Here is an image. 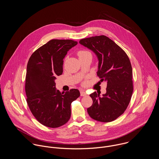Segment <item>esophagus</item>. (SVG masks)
Returning a JSON list of instances; mask_svg holds the SVG:
<instances>
[{"mask_svg":"<svg viewBox=\"0 0 159 159\" xmlns=\"http://www.w3.org/2000/svg\"><path fill=\"white\" fill-rule=\"evenodd\" d=\"M80 93H81V95L84 97V96H86L87 95V93H86V92L84 91H80Z\"/></svg>","mask_w":159,"mask_h":159,"instance_id":"obj_1","label":"esophagus"}]
</instances>
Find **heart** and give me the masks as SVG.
<instances>
[{
	"label": "heart",
	"instance_id": "obj_1",
	"mask_svg": "<svg viewBox=\"0 0 159 159\" xmlns=\"http://www.w3.org/2000/svg\"><path fill=\"white\" fill-rule=\"evenodd\" d=\"M88 54H91V53L89 51H85V50H81V51H78V56L79 58L83 57H84V56H87ZM85 84L86 83H84V84Z\"/></svg>",
	"mask_w": 159,
	"mask_h": 159
}]
</instances>
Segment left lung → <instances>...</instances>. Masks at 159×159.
<instances>
[{
    "mask_svg": "<svg viewBox=\"0 0 159 159\" xmlns=\"http://www.w3.org/2000/svg\"><path fill=\"white\" fill-rule=\"evenodd\" d=\"M80 43L92 50L98 60L97 76L107 83V92L90 95L93 103L87 111L97 121H113L124 113L132 95V68L125 52L105 35L83 39Z\"/></svg>",
    "mask_w": 159,
    "mask_h": 159,
    "instance_id": "obj_1",
    "label": "left lung"
}]
</instances>
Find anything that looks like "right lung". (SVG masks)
I'll use <instances>...</instances> for the list:
<instances>
[{
    "label": "right lung",
    "mask_w": 159,
    "mask_h": 159,
    "mask_svg": "<svg viewBox=\"0 0 159 159\" xmlns=\"http://www.w3.org/2000/svg\"><path fill=\"white\" fill-rule=\"evenodd\" d=\"M77 44L71 40H51L37 49L28 61L27 103L36 119L46 127L57 128L66 124L71 116V102L80 96L76 89L61 93L55 83L56 76L62 74L63 59Z\"/></svg>",
    "instance_id": "1"
}]
</instances>
